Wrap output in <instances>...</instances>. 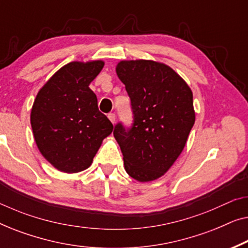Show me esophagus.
I'll return each mask as SVG.
<instances>
[{"instance_id": "obj_1", "label": "esophagus", "mask_w": 248, "mask_h": 248, "mask_svg": "<svg viewBox=\"0 0 248 248\" xmlns=\"http://www.w3.org/2000/svg\"><path fill=\"white\" fill-rule=\"evenodd\" d=\"M108 118H109L111 123L115 124V122H116V115H115L114 113H109L108 114Z\"/></svg>"}]
</instances>
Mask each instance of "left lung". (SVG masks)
Segmentation results:
<instances>
[{"label":"left lung","mask_w":248,"mask_h":248,"mask_svg":"<svg viewBox=\"0 0 248 248\" xmlns=\"http://www.w3.org/2000/svg\"><path fill=\"white\" fill-rule=\"evenodd\" d=\"M131 100L133 122L115 125L125 170L139 182L171 167L195 122L193 93L171 67L154 61H122L116 67Z\"/></svg>","instance_id":"obj_1"}]
</instances>
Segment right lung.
Instances as JSON below:
<instances>
[{
  "label": "right lung",
  "mask_w": 248,
  "mask_h": 248,
  "mask_svg": "<svg viewBox=\"0 0 248 248\" xmlns=\"http://www.w3.org/2000/svg\"><path fill=\"white\" fill-rule=\"evenodd\" d=\"M103 67L101 61L66 64L47 81L33 103L30 122L37 147L61 171L87 169L113 132L89 88Z\"/></svg>",
  "instance_id": "right-lung-1"
}]
</instances>
